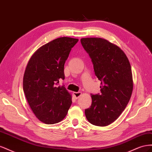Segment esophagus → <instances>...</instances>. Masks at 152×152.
Instances as JSON below:
<instances>
[{"label": "esophagus", "instance_id": "1", "mask_svg": "<svg viewBox=\"0 0 152 152\" xmlns=\"http://www.w3.org/2000/svg\"><path fill=\"white\" fill-rule=\"evenodd\" d=\"M81 94H82V93H80V92H74V93H73V96H74V97L76 99L79 98L81 96Z\"/></svg>", "mask_w": 152, "mask_h": 152}]
</instances>
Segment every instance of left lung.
<instances>
[{"label":"left lung","instance_id":"8db88e82","mask_svg":"<svg viewBox=\"0 0 152 152\" xmlns=\"http://www.w3.org/2000/svg\"><path fill=\"white\" fill-rule=\"evenodd\" d=\"M80 42L101 81V94H91L92 104L85 110L86 117L94 126H107L121 115L131 97L133 80L130 63L120 48L104 39L82 38Z\"/></svg>","mask_w":152,"mask_h":152}]
</instances>
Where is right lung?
Returning a JSON list of instances; mask_svg holds the SVG:
<instances>
[{
    "instance_id": "right-lung-1",
    "label": "right lung",
    "mask_w": 152,
    "mask_h": 152,
    "mask_svg": "<svg viewBox=\"0 0 152 152\" xmlns=\"http://www.w3.org/2000/svg\"><path fill=\"white\" fill-rule=\"evenodd\" d=\"M79 39L63 37L39 48L27 64L23 80L30 108L40 121L47 124L61 122L72 104V95L63 86L64 65Z\"/></svg>"
}]
</instances>
